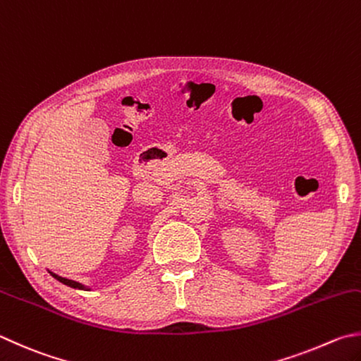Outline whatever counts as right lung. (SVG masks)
<instances>
[{"mask_svg": "<svg viewBox=\"0 0 361 361\" xmlns=\"http://www.w3.org/2000/svg\"><path fill=\"white\" fill-rule=\"evenodd\" d=\"M54 278H56L58 281H61L63 284H67V286H71V288H75V289H83V290H86V288L83 286V284H80V283H77V281H72V280H67V278H63V276H58V275H54V274H51Z\"/></svg>", "mask_w": 361, "mask_h": 361, "instance_id": "1", "label": "right lung"}]
</instances>
